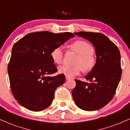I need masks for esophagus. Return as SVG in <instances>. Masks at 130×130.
Masks as SVG:
<instances>
[{
    "mask_svg": "<svg viewBox=\"0 0 130 130\" xmlns=\"http://www.w3.org/2000/svg\"><path fill=\"white\" fill-rule=\"evenodd\" d=\"M66 79L67 80H69V79H70V77H68V76H66Z\"/></svg>",
    "mask_w": 130,
    "mask_h": 130,
    "instance_id": "esophagus-1",
    "label": "esophagus"
}]
</instances>
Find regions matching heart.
<instances>
[{"instance_id":"obj_1","label":"heart","mask_w":130,"mask_h":130,"mask_svg":"<svg viewBox=\"0 0 130 130\" xmlns=\"http://www.w3.org/2000/svg\"><path fill=\"white\" fill-rule=\"evenodd\" d=\"M70 48L78 54L75 61L76 65H63L59 67V73L66 76L72 77L77 75L82 70L89 72L95 67L96 59L93 56V49L89 43L83 40H77L70 45ZM51 57L56 64H60L63 58V52L61 46L55 47L50 54Z\"/></svg>"}]
</instances>
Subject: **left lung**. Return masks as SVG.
<instances>
[{"instance_id": "left-lung-1", "label": "left lung", "mask_w": 130, "mask_h": 130, "mask_svg": "<svg viewBox=\"0 0 130 130\" xmlns=\"http://www.w3.org/2000/svg\"><path fill=\"white\" fill-rule=\"evenodd\" d=\"M75 35L89 40L95 47L96 64L85 78L75 79L72 91L75 103L81 109L92 111L103 108L114 97L122 76L120 54L117 46L100 33L79 32Z\"/></svg>"}]
</instances>
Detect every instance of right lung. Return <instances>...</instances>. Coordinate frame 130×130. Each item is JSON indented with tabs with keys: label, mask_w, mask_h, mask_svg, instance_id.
<instances>
[{
	"label": "right lung",
	"mask_w": 130,
	"mask_h": 130,
	"mask_svg": "<svg viewBox=\"0 0 130 130\" xmlns=\"http://www.w3.org/2000/svg\"><path fill=\"white\" fill-rule=\"evenodd\" d=\"M74 37L70 32H37L13 45L8 73L11 92L21 105L33 111L50 106L56 89L65 81L64 74L50 76L57 71L51 52Z\"/></svg>",
	"instance_id": "1"
}]
</instances>
